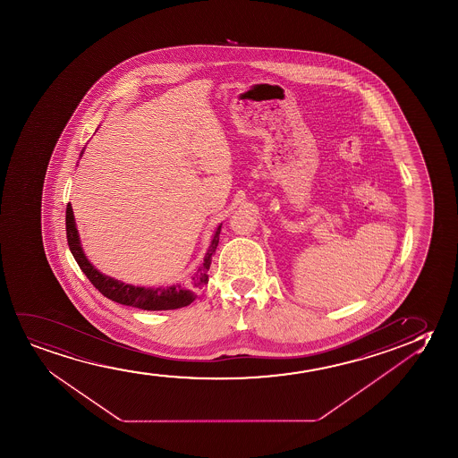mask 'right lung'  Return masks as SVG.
<instances>
[{"instance_id":"1","label":"right lung","mask_w":458,"mask_h":458,"mask_svg":"<svg viewBox=\"0 0 458 458\" xmlns=\"http://www.w3.org/2000/svg\"><path fill=\"white\" fill-rule=\"evenodd\" d=\"M65 232H67V242H69L70 251L80 266V269L86 274L89 282L94 284L95 288L100 291L101 294L117 301L120 305L126 307L140 308L147 311H163V310H176V308L188 307L189 303L195 301L197 293H200L203 286L208 283V270L213 261V255L216 253L217 244H219L220 225L216 230L209 250L207 251V257L203 259V264L195 270L194 276L189 278L186 284H174L169 288H136L131 284L117 282L111 276H103L98 270L95 269L92 264L89 263L88 258L84 257L80 238H78V230H76L75 219H73V211L72 207L67 205L65 211Z\"/></svg>"}]
</instances>
